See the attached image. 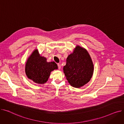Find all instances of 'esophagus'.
<instances>
[{
	"label": "esophagus",
	"mask_w": 124,
	"mask_h": 124,
	"mask_svg": "<svg viewBox=\"0 0 124 124\" xmlns=\"http://www.w3.org/2000/svg\"><path fill=\"white\" fill-rule=\"evenodd\" d=\"M58 67L59 69H61V65L60 64H58Z\"/></svg>",
	"instance_id": "1"
}]
</instances>
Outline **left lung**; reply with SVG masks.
<instances>
[{"label":"left lung","mask_w":124,"mask_h":124,"mask_svg":"<svg viewBox=\"0 0 124 124\" xmlns=\"http://www.w3.org/2000/svg\"><path fill=\"white\" fill-rule=\"evenodd\" d=\"M93 64L86 49L76 46L66 59L63 71L70 85L79 88L87 83L93 73Z\"/></svg>","instance_id":"left-lung-1"}]
</instances>
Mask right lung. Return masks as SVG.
Listing matches in <instances>:
<instances>
[{
  "instance_id": "right-lung-1",
  "label": "right lung",
  "mask_w": 124,
  "mask_h": 124,
  "mask_svg": "<svg viewBox=\"0 0 124 124\" xmlns=\"http://www.w3.org/2000/svg\"><path fill=\"white\" fill-rule=\"evenodd\" d=\"M58 69L55 62H47V59L41 56L35 49L28 58L25 66V72L28 78L38 84L46 82L51 71Z\"/></svg>"
}]
</instances>
